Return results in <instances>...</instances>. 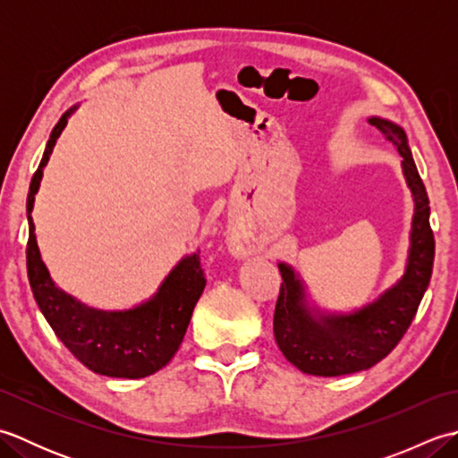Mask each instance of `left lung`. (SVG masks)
Returning a JSON list of instances; mask_svg holds the SVG:
<instances>
[{
  "label": "left lung",
  "instance_id": "1",
  "mask_svg": "<svg viewBox=\"0 0 458 458\" xmlns=\"http://www.w3.org/2000/svg\"><path fill=\"white\" fill-rule=\"evenodd\" d=\"M368 122L403 157V174L415 200L410 259L403 277L374 303L350 315L328 317L310 315L295 271L279 264L284 284L274 315L276 343L291 364L310 376L352 374L384 360L410 328L433 274L435 236L429 224V197L417 173L405 131L382 118Z\"/></svg>",
  "mask_w": 458,
  "mask_h": 458
}]
</instances>
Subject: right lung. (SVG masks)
I'll use <instances>...</instances> for the list:
<instances>
[{"mask_svg": "<svg viewBox=\"0 0 458 458\" xmlns=\"http://www.w3.org/2000/svg\"><path fill=\"white\" fill-rule=\"evenodd\" d=\"M72 112L74 108L63 114L53 128L29 187L25 251L29 285L55 335L86 368L110 377H145L161 369L179 350L207 277L199 254H192L179 261L151 301L120 313L86 307L53 284L38 254L31 212L43 167Z\"/></svg>", "mask_w": 458, "mask_h": 458, "instance_id": "right-lung-1", "label": "right lung"}]
</instances>
